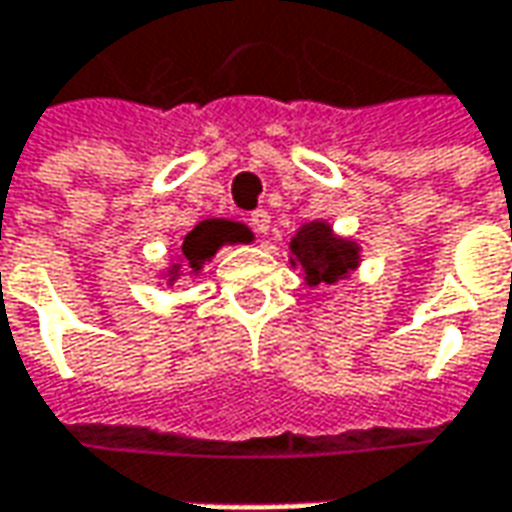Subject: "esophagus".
Segmentation results:
<instances>
[{"mask_svg":"<svg viewBox=\"0 0 512 512\" xmlns=\"http://www.w3.org/2000/svg\"><path fill=\"white\" fill-rule=\"evenodd\" d=\"M250 225H253V230H256L259 236H265L267 230H270V213H267V210H253V213H250Z\"/></svg>","mask_w":512,"mask_h":512,"instance_id":"34e87169","label":"esophagus"}]
</instances>
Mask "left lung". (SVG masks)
Returning <instances> with one entry per match:
<instances>
[{
  "mask_svg": "<svg viewBox=\"0 0 512 512\" xmlns=\"http://www.w3.org/2000/svg\"><path fill=\"white\" fill-rule=\"evenodd\" d=\"M362 262V247L353 239H342L333 227L316 219L296 230L290 239V265L302 267L310 287L336 285L347 279Z\"/></svg>",
  "mask_w": 512,
  "mask_h": 512,
  "instance_id": "left-lung-1",
  "label": "left lung"
}]
</instances>
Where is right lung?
<instances>
[{"instance_id":"add662e5","label":"right lung","mask_w":512,"mask_h":512,"mask_svg":"<svg viewBox=\"0 0 512 512\" xmlns=\"http://www.w3.org/2000/svg\"><path fill=\"white\" fill-rule=\"evenodd\" d=\"M239 242H242V245L253 242V233H250L245 225L230 222V219H205V222H199V225L193 227L185 239H182V245L176 250L179 259L170 262V267L162 276H165L168 285H176L185 273L196 276V273L216 256L219 247L239 245Z\"/></svg>"}]
</instances>
